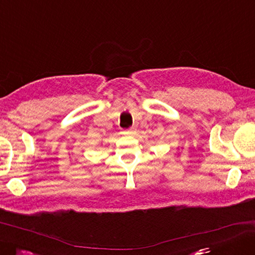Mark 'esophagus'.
Here are the masks:
<instances>
[{
	"label": "esophagus",
	"instance_id": "34e87169",
	"mask_svg": "<svg viewBox=\"0 0 255 255\" xmlns=\"http://www.w3.org/2000/svg\"><path fill=\"white\" fill-rule=\"evenodd\" d=\"M135 131H136V129L132 127V128H129V129H126V130H124L123 134L124 135H134Z\"/></svg>",
	"mask_w": 255,
	"mask_h": 255
}]
</instances>
